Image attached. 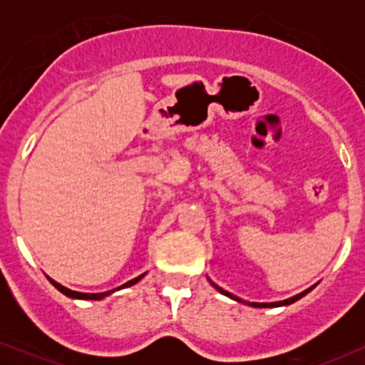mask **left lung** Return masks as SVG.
<instances>
[{
  "label": "left lung",
  "mask_w": 365,
  "mask_h": 365,
  "mask_svg": "<svg viewBox=\"0 0 365 365\" xmlns=\"http://www.w3.org/2000/svg\"><path fill=\"white\" fill-rule=\"evenodd\" d=\"M209 279V277H207ZM209 282H211V286L216 289V291H219L221 294H224V296H227L229 299H232V301H236V302H241V304H246V306H251V307H259V309H264V307H282V306H289V304H292V302H296V301H299V299L301 297H304L306 296V294L309 292V291H312V287H309V289H306V291L304 292H301V294H297V296H292V297H289V299H284V301H277V302H249V301H244V299H241V297H237V296H234V294H231V292H227V291H224L222 287H219V286H216V284H214L211 279H209Z\"/></svg>",
  "instance_id": "8db88e82"
}]
</instances>
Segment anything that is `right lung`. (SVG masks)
I'll list each match as a JSON object with an SVG mask.
<instances>
[{
  "label": "right lung",
  "mask_w": 365,
  "mask_h": 365,
  "mask_svg": "<svg viewBox=\"0 0 365 365\" xmlns=\"http://www.w3.org/2000/svg\"><path fill=\"white\" fill-rule=\"evenodd\" d=\"M146 276V272L144 274H141V276H138V277H134V279H131V281H128L126 284H123V286H119V287H116V289H113V291H108V292H98V294H89V292H78V291H71V289H68V287H64V286H61V284L59 282H56V281H53L51 277H48V281L53 284L54 287L58 289L59 292L61 294H64V296H68V297H71V299H83V301H101V299H104V297H108V296H111L113 292H116V291H119V289H124V287H131V286H134V284L136 282H139L141 281V279Z\"/></svg>",
  "instance_id": "add662e5"
}]
</instances>
